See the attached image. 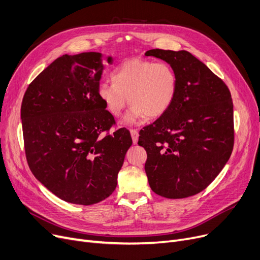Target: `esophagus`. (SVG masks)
Wrapping results in <instances>:
<instances>
[{"instance_id":"obj_1","label":"esophagus","mask_w":260,"mask_h":260,"mask_svg":"<svg viewBox=\"0 0 260 260\" xmlns=\"http://www.w3.org/2000/svg\"><path fill=\"white\" fill-rule=\"evenodd\" d=\"M131 136H132V139H133V143L134 144H137L138 142V138H139V133L137 129H131Z\"/></svg>"}]
</instances>
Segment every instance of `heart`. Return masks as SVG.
I'll use <instances>...</instances> for the list:
<instances>
[{
	"label": "heart",
	"mask_w": 260,
	"mask_h": 260,
	"mask_svg": "<svg viewBox=\"0 0 260 260\" xmlns=\"http://www.w3.org/2000/svg\"><path fill=\"white\" fill-rule=\"evenodd\" d=\"M113 83H100L97 95L106 111L119 117L128 103L132 107L122 120L132 125L146 116L156 119L172 106L178 80L173 67L166 62L129 59L112 73Z\"/></svg>",
	"instance_id": "heart-1"
}]
</instances>
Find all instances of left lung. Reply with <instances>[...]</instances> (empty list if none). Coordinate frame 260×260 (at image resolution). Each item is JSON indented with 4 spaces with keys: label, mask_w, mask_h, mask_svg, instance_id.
Returning <instances> with one entry per match:
<instances>
[{
    "label": "left lung",
    "mask_w": 260,
    "mask_h": 260,
    "mask_svg": "<svg viewBox=\"0 0 260 260\" xmlns=\"http://www.w3.org/2000/svg\"><path fill=\"white\" fill-rule=\"evenodd\" d=\"M145 56L170 64L178 80L169 111L140 132L149 186L170 199L196 195L221 172L233 151L231 92L188 51L151 49Z\"/></svg>",
    "instance_id": "left-lung-1"
}]
</instances>
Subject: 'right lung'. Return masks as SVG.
<instances>
[{"instance_id": "obj_1", "label": "right lung", "mask_w": 260, "mask_h": 260, "mask_svg": "<svg viewBox=\"0 0 260 260\" xmlns=\"http://www.w3.org/2000/svg\"><path fill=\"white\" fill-rule=\"evenodd\" d=\"M103 70L100 52L63 54L31 82L21 106L30 171L53 195L82 206L113 194L133 143L126 129L100 136L115 122L97 95Z\"/></svg>"}]
</instances>
